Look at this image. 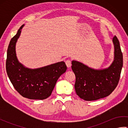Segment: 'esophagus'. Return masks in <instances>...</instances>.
Masks as SVG:
<instances>
[{
	"instance_id": "34e87169",
	"label": "esophagus",
	"mask_w": 128,
	"mask_h": 128,
	"mask_svg": "<svg viewBox=\"0 0 128 128\" xmlns=\"http://www.w3.org/2000/svg\"><path fill=\"white\" fill-rule=\"evenodd\" d=\"M66 64L68 68H70L72 66V62L70 59H68L66 62Z\"/></svg>"
}]
</instances>
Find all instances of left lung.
I'll use <instances>...</instances> for the list:
<instances>
[{"instance_id":"8db88e82","label":"left lung","mask_w":128,"mask_h":128,"mask_svg":"<svg viewBox=\"0 0 128 128\" xmlns=\"http://www.w3.org/2000/svg\"><path fill=\"white\" fill-rule=\"evenodd\" d=\"M112 41L114 58L107 68L94 69L81 62L72 61L76 93L84 100L91 101L107 97L118 85L123 66V54L117 37L115 36Z\"/></svg>"}]
</instances>
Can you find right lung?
Here are the masks:
<instances>
[{"label":"right lung","mask_w":128,"mask_h":128,"mask_svg":"<svg viewBox=\"0 0 128 128\" xmlns=\"http://www.w3.org/2000/svg\"><path fill=\"white\" fill-rule=\"evenodd\" d=\"M24 26L20 27L8 46L7 74L13 86L21 96L31 100H44L50 96L57 80L66 72L67 67L64 62L33 69L20 63L16 56L15 47Z\"/></svg>","instance_id":"1"}]
</instances>
